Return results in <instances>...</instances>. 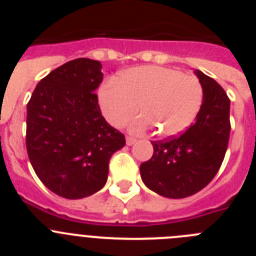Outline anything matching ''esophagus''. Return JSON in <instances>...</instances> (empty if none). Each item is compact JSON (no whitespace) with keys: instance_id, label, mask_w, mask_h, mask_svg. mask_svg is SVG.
I'll use <instances>...</instances> for the list:
<instances>
[{"instance_id":"obj_1","label":"esophagus","mask_w":256,"mask_h":256,"mask_svg":"<svg viewBox=\"0 0 256 256\" xmlns=\"http://www.w3.org/2000/svg\"><path fill=\"white\" fill-rule=\"evenodd\" d=\"M136 142V138L134 137H130V136H126V144L128 146H130V144H133Z\"/></svg>"}]
</instances>
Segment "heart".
<instances>
[{
	"mask_svg": "<svg viewBox=\"0 0 256 256\" xmlns=\"http://www.w3.org/2000/svg\"><path fill=\"white\" fill-rule=\"evenodd\" d=\"M202 98L204 90L196 76L162 66L132 68L98 91L101 110L112 126H124L140 104L144 114L132 120L130 130L144 132L154 126L162 137L187 130Z\"/></svg>",
	"mask_w": 256,
	"mask_h": 256,
	"instance_id": "1",
	"label": "heart"
}]
</instances>
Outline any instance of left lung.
I'll use <instances>...</instances> for the list:
<instances>
[{"mask_svg": "<svg viewBox=\"0 0 256 256\" xmlns=\"http://www.w3.org/2000/svg\"><path fill=\"white\" fill-rule=\"evenodd\" d=\"M204 98L195 123L180 136L152 141V158L140 165L144 183L169 198H183L206 187L220 168L230 132V98L210 76L195 72Z\"/></svg>", "mask_w": 256, "mask_h": 256, "instance_id": "1", "label": "left lung"}]
</instances>
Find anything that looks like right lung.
<instances>
[{
	"label": "right lung",
	"mask_w": 256,
	"mask_h": 256,
	"mask_svg": "<svg viewBox=\"0 0 256 256\" xmlns=\"http://www.w3.org/2000/svg\"><path fill=\"white\" fill-rule=\"evenodd\" d=\"M101 62L68 61L40 79L26 105V144L37 177L56 195L83 198L105 186L126 137L101 114Z\"/></svg>",
	"instance_id": "add662e5"
}]
</instances>
